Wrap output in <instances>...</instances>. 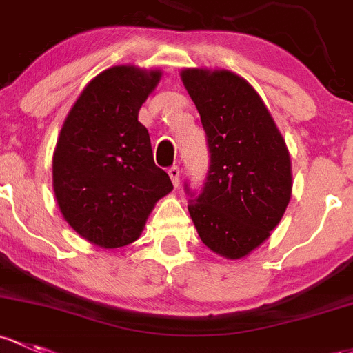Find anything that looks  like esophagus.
<instances>
[{
  "label": "esophagus",
  "instance_id": "1",
  "mask_svg": "<svg viewBox=\"0 0 353 353\" xmlns=\"http://www.w3.org/2000/svg\"><path fill=\"white\" fill-rule=\"evenodd\" d=\"M167 172H169V176H170V179H172L174 186H179V176H181L179 167H177V165L169 167V170H167Z\"/></svg>",
  "mask_w": 353,
  "mask_h": 353
}]
</instances>
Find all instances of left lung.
<instances>
[{
	"label": "left lung",
	"instance_id": "left-lung-1",
	"mask_svg": "<svg viewBox=\"0 0 353 353\" xmlns=\"http://www.w3.org/2000/svg\"><path fill=\"white\" fill-rule=\"evenodd\" d=\"M206 133L203 186L184 183L201 242L242 259L269 239L291 199V159L283 135L247 81L230 70L181 72Z\"/></svg>",
	"mask_w": 353,
	"mask_h": 353
}]
</instances>
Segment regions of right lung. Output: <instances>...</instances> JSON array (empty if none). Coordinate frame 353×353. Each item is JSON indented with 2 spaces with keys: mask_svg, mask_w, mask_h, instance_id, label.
Segmentation results:
<instances>
[{
  "mask_svg": "<svg viewBox=\"0 0 353 353\" xmlns=\"http://www.w3.org/2000/svg\"><path fill=\"white\" fill-rule=\"evenodd\" d=\"M159 70L117 65L96 76L70 108L54 152V192L65 221L105 248L135 242L155 203L172 191L155 165L139 110Z\"/></svg>",
  "mask_w": 353,
  "mask_h": 353,
  "instance_id": "obj_1",
  "label": "right lung"
}]
</instances>
